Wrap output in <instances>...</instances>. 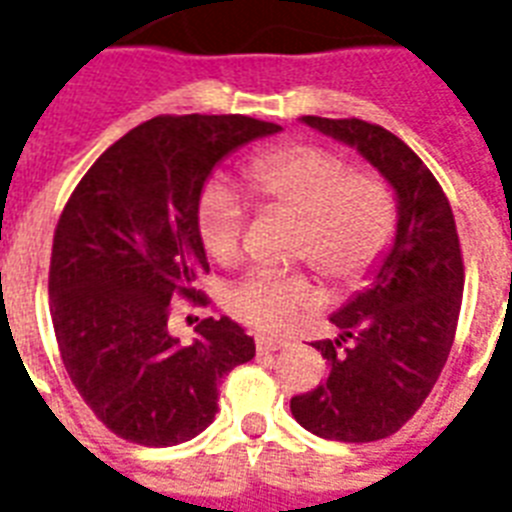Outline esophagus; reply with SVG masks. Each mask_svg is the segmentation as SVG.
<instances>
[{"instance_id": "obj_1", "label": "esophagus", "mask_w": 512, "mask_h": 512, "mask_svg": "<svg viewBox=\"0 0 512 512\" xmlns=\"http://www.w3.org/2000/svg\"><path fill=\"white\" fill-rule=\"evenodd\" d=\"M288 339H275V336H267V334H259L256 336V350L259 352H275V350H283L288 347Z\"/></svg>"}]
</instances>
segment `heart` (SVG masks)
Wrapping results in <instances>:
<instances>
[{
  "label": "heart",
  "mask_w": 512,
  "mask_h": 512,
  "mask_svg": "<svg viewBox=\"0 0 512 512\" xmlns=\"http://www.w3.org/2000/svg\"><path fill=\"white\" fill-rule=\"evenodd\" d=\"M248 192L267 208L299 216L293 256L310 261L334 285L352 288L374 275L398 235V202L374 170L352 168L318 144H280L245 162ZM245 202L227 184H208L197 202V235L216 264L240 256ZM323 293L307 272L251 269L229 288L227 307L261 331H288L318 310Z\"/></svg>",
  "instance_id": "1"
}]
</instances>
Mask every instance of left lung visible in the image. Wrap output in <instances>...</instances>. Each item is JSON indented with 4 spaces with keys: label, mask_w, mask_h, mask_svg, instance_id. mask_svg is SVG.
<instances>
[{
    "label": "left lung",
    "mask_w": 512,
    "mask_h": 512,
    "mask_svg": "<svg viewBox=\"0 0 512 512\" xmlns=\"http://www.w3.org/2000/svg\"><path fill=\"white\" fill-rule=\"evenodd\" d=\"M358 146L398 194V235L371 288L336 312L339 339L312 342L328 379L293 395L304 430L344 443L390 438L414 417L446 366L465 291V264L449 197L425 162L382 125L304 117Z\"/></svg>",
    "instance_id": "1"
}]
</instances>
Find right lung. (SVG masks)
Instances as JSON below:
<instances>
[{"instance_id": "add662e5", "label": "right lung", "mask_w": 512, "mask_h": 512, "mask_svg": "<svg viewBox=\"0 0 512 512\" xmlns=\"http://www.w3.org/2000/svg\"><path fill=\"white\" fill-rule=\"evenodd\" d=\"M280 125L243 114H160L114 141L74 186L53 235L50 318L71 382L98 422L141 446L211 425L221 379L256 355L229 318L181 347L170 301L205 307L197 202L213 165Z\"/></svg>"}]
</instances>
